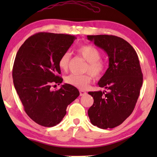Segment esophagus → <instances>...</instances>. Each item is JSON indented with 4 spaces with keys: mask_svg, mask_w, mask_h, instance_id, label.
<instances>
[{
    "mask_svg": "<svg viewBox=\"0 0 157 157\" xmlns=\"http://www.w3.org/2000/svg\"><path fill=\"white\" fill-rule=\"evenodd\" d=\"M79 94H80V96H84L86 94V92L84 90H79Z\"/></svg>",
    "mask_w": 157,
    "mask_h": 157,
    "instance_id": "34e87169",
    "label": "esophagus"
}]
</instances>
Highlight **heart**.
<instances>
[{
	"instance_id": "b5f03b06",
	"label": "heart",
	"mask_w": 157,
	"mask_h": 157,
	"mask_svg": "<svg viewBox=\"0 0 157 157\" xmlns=\"http://www.w3.org/2000/svg\"><path fill=\"white\" fill-rule=\"evenodd\" d=\"M78 54L82 56L86 61L88 62L86 66L85 71H89L94 77L101 76L106 69L105 62L102 61L101 53L96 47L91 45H83L78 51ZM71 58V54L69 52L63 53L59 60V67L62 71H67ZM92 79V76L90 73L84 75L71 74L66 77L65 82L67 84L81 90L87 88Z\"/></svg>"
}]
</instances>
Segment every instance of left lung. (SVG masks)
<instances>
[{
  "instance_id": "1",
  "label": "left lung",
  "mask_w": 157,
  "mask_h": 157,
  "mask_svg": "<svg viewBox=\"0 0 157 157\" xmlns=\"http://www.w3.org/2000/svg\"><path fill=\"white\" fill-rule=\"evenodd\" d=\"M109 57V68L98 82L106 91L89 92L94 103L88 114L92 125L101 129L121 125L137 102L143 75L137 53L129 43L112 35L87 36Z\"/></svg>"
}]
</instances>
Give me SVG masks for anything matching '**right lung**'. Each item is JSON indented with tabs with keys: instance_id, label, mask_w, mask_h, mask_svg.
Segmentation results:
<instances>
[{
	"instance_id": "1",
	"label": "right lung",
	"mask_w": 157,
	"mask_h": 157,
	"mask_svg": "<svg viewBox=\"0 0 157 157\" xmlns=\"http://www.w3.org/2000/svg\"><path fill=\"white\" fill-rule=\"evenodd\" d=\"M75 38L68 34L40 32L26 40L17 53L13 84L25 113L39 125L59 124L67 106L79 95L78 89L67 84L57 90H51L52 84L63 82L59 60Z\"/></svg>"
}]
</instances>
